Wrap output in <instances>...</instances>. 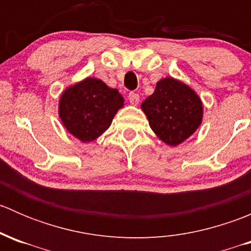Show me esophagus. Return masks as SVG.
Masks as SVG:
<instances>
[{
	"mask_svg": "<svg viewBox=\"0 0 251 251\" xmlns=\"http://www.w3.org/2000/svg\"><path fill=\"white\" fill-rule=\"evenodd\" d=\"M128 100H130L131 104H138L140 103V95L136 92H130L128 93Z\"/></svg>",
	"mask_w": 251,
	"mask_h": 251,
	"instance_id": "esophagus-1",
	"label": "esophagus"
}]
</instances>
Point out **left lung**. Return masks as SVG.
Masks as SVG:
<instances>
[{"instance_id": "left-lung-1", "label": "left lung", "mask_w": 251, "mask_h": 251, "mask_svg": "<svg viewBox=\"0 0 251 251\" xmlns=\"http://www.w3.org/2000/svg\"><path fill=\"white\" fill-rule=\"evenodd\" d=\"M151 130L169 146H177L193 135L201 124V98L186 83L161 78L155 91L141 105Z\"/></svg>"}]
</instances>
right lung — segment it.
I'll return each mask as SVG.
<instances>
[{
	"label": "right lung",
	"mask_w": 251,
	"mask_h": 251,
	"mask_svg": "<svg viewBox=\"0 0 251 251\" xmlns=\"http://www.w3.org/2000/svg\"><path fill=\"white\" fill-rule=\"evenodd\" d=\"M124 105L123 96L102 80L87 77L64 91L59 100L63 125L81 142L100 137Z\"/></svg>",
	"instance_id": "obj_1"
}]
</instances>
